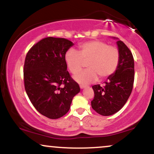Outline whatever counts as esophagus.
<instances>
[{
    "label": "esophagus",
    "instance_id": "esophagus-1",
    "mask_svg": "<svg viewBox=\"0 0 154 154\" xmlns=\"http://www.w3.org/2000/svg\"><path fill=\"white\" fill-rule=\"evenodd\" d=\"M79 88H80V89H84V88H86V86L83 85H79Z\"/></svg>",
    "mask_w": 154,
    "mask_h": 154
}]
</instances>
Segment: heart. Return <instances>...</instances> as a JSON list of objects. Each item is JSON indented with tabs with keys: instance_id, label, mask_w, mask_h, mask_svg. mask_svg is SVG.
I'll return each mask as SVG.
<instances>
[{
	"instance_id": "obj_1",
	"label": "heart",
	"mask_w": 154,
	"mask_h": 154,
	"mask_svg": "<svg viewBox=\"0 0 154 154\" xmlns=\"http://www.w3.org/2000/svg\"><path fill=\"white\" fill-rule=\"evenodd\" d=\"M69 70L76 74L87 62L88 69L77 74L74 79L80 84L103 80L111 76L119 66V52L116 47L109 45L101 40H91L81 44L79 54L75 50L67 51L64 56Z\"/></svg>"
}]
</instances>
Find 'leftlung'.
<instances>
[{"label": "left lung", "mask_w": 154, "mask_h": 154, "mask_svg": "<svg viewBox=\"0 0 154 154\" xmlns=\"http://www.w3.org/2000/svg\"><path fill=\"white\" fill-rule=\"evenodd\" d=\"M117 39L116 45L119 52L117 69L105 81L103 87L100 85L92 86L94 99L91 106L102 116H110L124 106L131 94L134 82V59L131 51L122 40Z\"/></svg>", "instance_id": "8db88e82"}]
</instances>
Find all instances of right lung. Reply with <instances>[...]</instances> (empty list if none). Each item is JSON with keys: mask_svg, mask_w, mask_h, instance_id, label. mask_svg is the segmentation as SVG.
Masks as SVG:
<instances>
[{"mask_svg": "<svg viewBox=\"0 0 154 154\" xmlns=\"http://www.w3.org/2000/svg\"><path fill=\"white\" fill-rule=\"evenodd\" d=\"M74 44L65 38L48 37L28 51L24 65V88L36 110L49 119L68 112L79 85L67 71L65 54Z\"/></svg>", "mask_w": 154, "mask_h": 154, "instance_id": "right-lung-1", "label": "right lung"}]
</instances>
